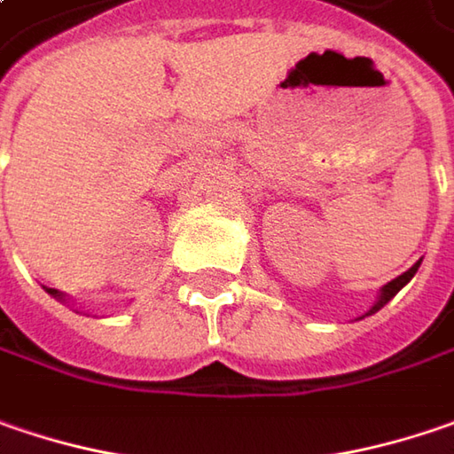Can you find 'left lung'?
I'll return each mask as SVG.
<instances>
[{"instance_id":"left-lung-1","label":"left lung","mask_w":454,"mask_h":454,"mask_svg":"<svg viewBox=\"0 0 454 454\" xmlns=\"http://www.w3.org/2000/svg\"><path fill=\"white\" fill-rule=\"evenodd\" d=\"M417 268H419V262H417V265H411V268H409V270H406V273H401V276H398V278H394V281H391V284H386V286H383V291H380V299H378V304H375L373 309H371V314H373V311H378V309H380V306H386V304H388V301H391V299H394V296H396L398 291H401V288H403V286L409 284V281H411V278H414V273H417Z\"/></svg>"}]
</instances>
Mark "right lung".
Returning a JSON list of instances; mask_svg holds the SVG:
<instances>
[{
  "label": "right lung",
  "mask_w": 454,
  "mask_h": 454,
  "mask_svg": "<svg viewBox=\"0 0 454 454\" xmlns=\"http://www.w3.org/2000/svg\"><path fill=\"white\" fill-rule=\"evenodd\" d=\"M48 291H51V294H53V296H60V294H58L56 288H48Z\"/></svg>",
  "instance_id": "obj_1"
}]
</instances>
